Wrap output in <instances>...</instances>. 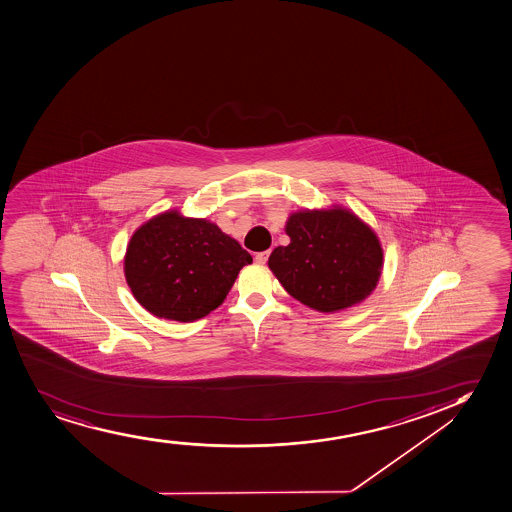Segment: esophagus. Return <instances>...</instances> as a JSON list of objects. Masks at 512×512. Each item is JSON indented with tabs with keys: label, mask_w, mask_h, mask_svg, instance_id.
<instances>
[{
	"label": "esophagus",
	"mask_w": 512,
	"mask_h": 512,
	"mask_svg": "<svg viewBox=\"0 0 512 512\" xmlns=\"http://www.w3.org/2000/svg\"><path fill=\"white\" fill-rule=\"evenodd\" d=\"M269 255V250H265V252H259L257 255H255V262H257V264L264 265L265 262H267V259H269Z\"/></svg>",
	"instance_id": "obj_1"
}]
</instances>
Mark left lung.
I'll list each match as a JSON object with an SVG mask.
<instances>
[{
  "label": "left lung",
  "instance_id": "obj_1",
  "mask_svg": "<svg viewBox=\"0 0 512 512\" xmlns=\"http://www.w3.org/2000/svg\"><path fill=\"white\" fill-rule=\"evenodd\" d=\"M288 247L274 248L269 267L284 289L308 308L334 313L373 293L383 248L368 224L344 207L289 216Z\"/></svg>",
  "mask_w": 512,
  "mask_h": 512
}]
</instances>
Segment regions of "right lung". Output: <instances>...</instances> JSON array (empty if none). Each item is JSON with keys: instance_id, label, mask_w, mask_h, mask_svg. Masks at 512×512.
Segmentation results:
<instances>
[{"instance_id": "obj_1", "label": "right lung", "mask_w": 512, "mask_h": 512, "mask_svg": "<svg viewBox=\"0 0 512 512\" xmlns=\"http://www.w3.org/2000/svg\"><path fill=\"white\" fill-rule=\"evenodd\" d=\"M247 264L252 255L216 224L167 211L134 231L124 274L144 310L187 323L216 310Z\"/></svg>"}]
</instances>
